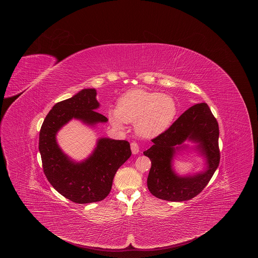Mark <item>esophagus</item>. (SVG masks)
Listing matches in <instances>:
<instances>
[{
	"label": "esophagus",
	"instance_id": "34e87169",
	"mask_svg": "<svg viewBox=\"0 0 258 258\" xmlns=\"http://www.w3.org/2000/svg\"><path fill=\"white\" fill-rule=\"evenodd\" d=\"M131 149H132V152L134 155H136L139 153V146L136 142H132L131 143Z\"/></svg>",
	"mask_w": 258,
	"mask_h": 258
}]
</instances>
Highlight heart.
<instances>
[{"mask_svg":"<svg viewBox=\"0 0 258 258\" xmlns=\"http://www.w3.org/2000/svg\"><path fill=\"white\" fill-rule=\"evenodd\" d=\"M177 112V102L171 96L137 89L119 98L117 108L108 111V119L119 130L124 123H135V133L151 139L171 125Z\"/></svg>","mask_w":258,"mask_h":258,"instance_id":"obj_1","label":"heart"}]
</instances>
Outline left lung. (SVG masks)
<instances>
[{
    "instance_id": "8db88e82",
    "label": "left lung",
    "mask_w": 258,
    "mask_h": 258,
    "mask_svg": "<svg viewBox=\"0 0 258 258\" xmlns=\"http://www.w3.org/2000/svg\"><path fill=\"white\" fill-rule=\"evenodd\" d=\"M219 135V123L206 103H198L184 111L169 128L152 139L153 146L144 152L152 162L147 179L150 192L173 202L186 201L199 195L220 163ZM186 139L199 143L198 148L208 160V169L182 177L172 170L171 160L178 145Z\"/></svg>"
}]
</instances>
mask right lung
<instances>
[{
	"instance_id": "1",
	"label": "right lung",
	"mask_w": 258,
	"mask_h": 258,
	"mask_svg": "<svg viewBox=\"0 0 258 258\" xmlns=\"http://www.w3.org/2000/svg\"><path fill=\"white\" fill-rule=\"evenodd\" d=\"M96 96L95 89H84L56 103L39 132L38 149L48 182L62 197L78 204L98 202L107 197L116 172L132 156L127 141L100 138L87 160L74 162L57 144V133L72 119L91 125L108 121L96 111L99 106Z\"/></svg>"
}]
</instances>
